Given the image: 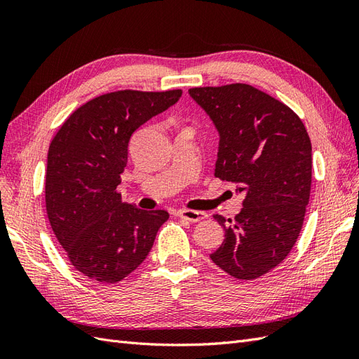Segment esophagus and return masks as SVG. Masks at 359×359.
I'll use <instances>...</instances> for the list:
<instances>
[{"mask_svg": "<svg viewBox=\"0 0 359 359\" xmlns=\"http://www.w3.org/2000/svg\"><path fill=\"white\" fill-rule=\"evenodd\" d=\"M180 217L182 220H187L190 223H198L203 219H206L208 217V214L206 212H202V211H193V210H181L180 211Z\"/></svg>", "mask_w": 359, "mask_h": 359, "instance_id": "1", "label": "esophagus"}]
</instances>
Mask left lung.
Instances as JSON below:
<instances>
[{
	"mask_svg": "<svg viewBox=\"0 0 359 359\" xmlns=\"http://www.w3.org/2000/svg\"><path fill=\"white\" fill-rule=\"evenodd\" d=\"M189 93L219 130L215 178L245 194L233 220L214 214L226 233L210 257L238 280L259 278L283 262L302 229L311 189L309 133L289 106L252 85Z\"/></svg>",
	"mask_w": 359,
	"mask_h": 359,
	"instance_id": "1",
	"label": "left lung"
}]
</instances>
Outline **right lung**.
Wrapping results in <instances>:
<instances>
[{
    "label": "right lung",
    "instance_id": "add662e5",
    "mask_svg": "<svg viewBox=\"0 0 359 359\" xmlns=\"http://www.w3.org/2000/svg\"><path fill=\"white\" fill-rule=\"evenodd\" d=\"M181 94L107 93L78 107L53 136L45 184L48 219L70 264L86 278H126L144 262L169 219L165 210L145 211L123 202L116 187L135 130Z\"/></svg>",
    "mask_w": 359,
    "mask_h": 359
}]
</instances>
